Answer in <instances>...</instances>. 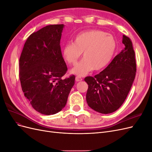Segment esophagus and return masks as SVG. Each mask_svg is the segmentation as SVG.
Listing matches in <instances>:
<instances>
[{
  "label": "esophagus",
  "mask_w": 152,
  "mask_h": 152,
  "mask_svg": "<svg viewBox=\"0 0 152 152\" xmlns=\"http://www.w3.org/2000/svg\"><path fill=\"white\" fill-rule=\"evenodd\" d=\"M75 80H76L77 82H80V81H82V78H81L80 77H79V76H77V77H75Z\"/></svg>",
  "instance_id": "1"
}]
</instances>
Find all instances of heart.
<instances>
[{
  "label": "heart",
  "mask_w": 152,
  "mask_h": 152,
  "mask_svg": "<svg viewBox=\"0 0 152 152\" xmlns=\"http://www.w3.org/2000/svg\"><path fill=\"white\" fill-rule=\"evenodd\" d=\"M117 48L115 39L112 35L98 30H91L78 34L73 43L66 44L63 49V57L74 65L83 53L84 58L71 70V73L84 76L93 70L99 71L111 61Z\"/></svg>",
  "instance_id": "b5f03b06"
}]
</instances>
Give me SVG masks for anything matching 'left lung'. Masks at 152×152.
Masks as SVG:
<instances>
[{
  "label": "left lung",
  "instance_id": "1",
  "mask_svg": "<svg viewBox=\"0 0 152 152\" xmlns=\"http://www.w3.org/2000/svg\"><path fill=\"white\" fill-rule=\"evenodd\" d=\"M125 48L104 70L94 77H87L86 101L89 107L101 113L115 112L121 107L135 79L136 63L130 39L123 35Z\"/></svg>",
  "mask_w": 152,
  "mask_h": 152
}]
</instances>
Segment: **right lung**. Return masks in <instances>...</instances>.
I'll use <instances>...</instances> for the list:
<instances>
[{
    "label": "right lung",
    "mask_w": 152,
    "mask_h": 152,
    "mask_svg": "<svg viewBox=\"0 0 152 152\" xmlns=\"http://www.w3.org/2000/svg\"><path fill=\"white\" fill-rule=\"evenodd\" d=\"M64 27L63 24L48 25L31 34L19 61L25 96L36 111L47 115L65 107L75 84L74 75L62 79L67 71L60 48Z\"/></svg>",
    "instance_id": "add662e5"
}]
</instances>
